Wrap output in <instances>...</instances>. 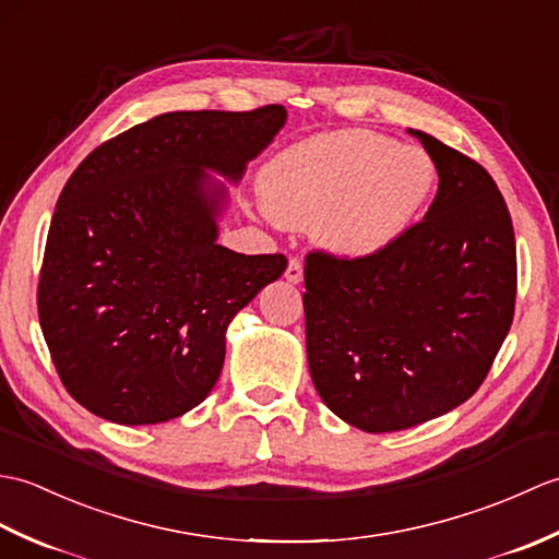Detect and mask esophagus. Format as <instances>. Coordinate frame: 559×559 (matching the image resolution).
<instances>
[{"mask_svg": "<svg viewBox=\"0 0 559 559\" xmlns=\"http://www.w3.org/2000/svg\"><path fill=\"white\" fill-rule=\"evenodd\" d=\"M286 281L293 283V286H298V283H302V264H300L298 259H290V261H288Z\"/></svg>", "mask_w": 559, "mask_h": 559, "instance_id": "esophagus-1", "label": "esophagus"}]
</instances>
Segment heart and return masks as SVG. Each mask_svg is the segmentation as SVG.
<instances>
[{"mask_svg": "<svg viewBox=\"0 0 559 559\" xmlns=\"http://www.w3.org/2000/svg\"><path fill=\"white\" fill-rule=\"evenodd\" d=\"M435 187L423 148L360 129L307 139L261 177L269 216L293 228L317 223V242L341 259H370L403 240Z\"/></svg>", "mask_w": 559, "mask_h": 559, "instance_id": "1", "label": "heart"}]
</instances>
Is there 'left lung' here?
Returning a JSON list of instances; mask_svg holds the SVG:
<instances>
[{"instance_id": "1", "label": "left lung", "mask_w": 559, "mask_h": 559, "mask_svg": "<svg viewBox=\"0 0 559 559\" xmlns=\"http://www.w3.org/2000/svg\"><path fill=\"white\" fill-rule=\"evenodd\" d=\"M423 223L370 259L305 261V338L317 394L362 432L439 418L476 394L516 298L512 216L488 170L435 136Z\"/></svg>"}]
</instances>
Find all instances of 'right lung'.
<instances>
[{
    "instance_id": "1",
    "label": "right lung",
    "mask_w": 559,
    "mask_h": 559,
    "mask_svg": "<svg viewBox=\"0 0 559 559\" xmlns=\"http://www.w3.org/2000/svg\"><path fill=\"white\" fill-rule=\"evenodd\" d=\"M286 120L283 105L165 112L105 141L69 177L47 233L38 314L83 408L156 425L216 386L233 317L288 266L283 254L218 245L224 183L240 185Z\"/></svg>"
}]
</instances>
